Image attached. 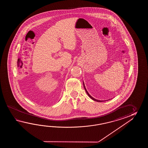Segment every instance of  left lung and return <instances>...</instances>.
Masks as SVG:
<instances>
[{
  "instance_id": "obj_1",
  "label": "left lung",
  "mask_w": 148,
  "mask_h": 148,
  "mask_svg": "<svg viewBox=\"0 0 148 148\" xmlns=\"http://www.w3.org/2000/svg\"><path fill=\"white\" fill-rule=\"evenodd\" d=\"M83 84H84V88H85V90H86V92H87V94L88 95V96H89V97L91 99H92L93 101H98V102H102V101H100V100H97V99H95L94 98L92 97V96H91L89 94V93H88V91L87 90H86V89L85 88V84H84V82H83ZM108 101V100H107Z\"/></svg>"
}]
</instances>
